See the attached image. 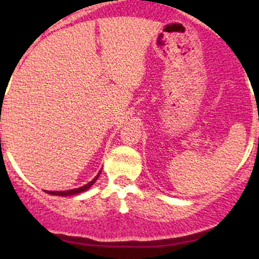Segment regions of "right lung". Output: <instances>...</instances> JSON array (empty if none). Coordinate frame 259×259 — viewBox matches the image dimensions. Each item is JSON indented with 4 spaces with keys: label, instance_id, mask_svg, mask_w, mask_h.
<instances>
[{
    "label": "right lung",
    "instance_id": "right-lung-1",
    "mask_svg": "<svg viewBox=\"0 0 259 259\" xmlns=\"http://www.w3.org/2000/svg\"><path fill=\"white\" fill-rule=\"evenodd\" d=\"M100 173H101V171H99V174H98V176H96L95 178H94L93 180H91L90 183H88V184H86V185H83V187H81V188H77V189H71V190H62V192H46V193H50V194H52V195H61V197H66V195H74V194H77V193L85 192V190H88L89 188H90L91 185H93L94 183L96 182V180H98L99 176H100Z\"/></svg>",
    "mask_w": 259,
    "mask_h": 259
}]
</instances>
